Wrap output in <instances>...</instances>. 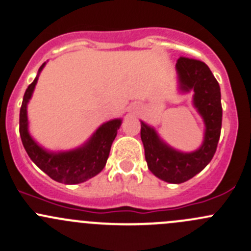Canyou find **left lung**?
<instances>
[{
  "label": "left lung",
  "mask_w": 251,
  "mask_h": 251,
  "mask_svg": "<svg viewBox=\"0 0 251 251\" xmlns=\"http://www.w3.org/2000/svg\"><path fill=\"white\" fill-rule=\"evenodd\" d=\"M178 91L194 92L192 104L204 123V134L200 148L181 151L166 143L155 127L141 120V138L148 168L163 181L180 184L199 174L215 154L220 138L223 108L220 86L204 62L180 57L176 63Z\"/></svg>",
  "instance_id": "left-lung-1"
}]
</instances>
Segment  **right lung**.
I'll return each instance as SVG.
<instances>
[{"mask_svg":"<svg viewBox=\"0 0 251 251\" xmlns=\"http://www.w3.org/2000/svg\"><path fill=\"white\" fill-rule=\"evenodd\" d=\"M46 62L39 67L35 80L26 89L20 108L19 131L23 146L30 159L48 174L51 179L59 183L73 184L84 183L92 176H97L104 168L110 147L117 137L123 119H112L102 124L90 138L80 147L71 150H59L52 151L38 144L28 131L27 104L35 91L39 75L43 71Z\"/></svg>","mask_w":251,"mask_h":251,"instance_id":"1","label":"right lung"}]
</instances>
